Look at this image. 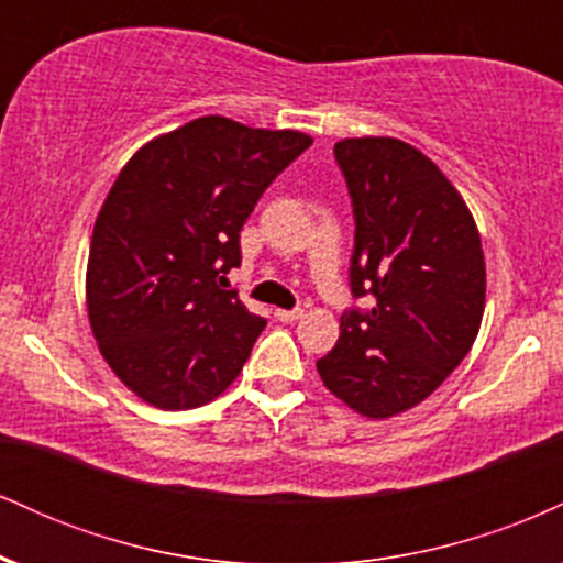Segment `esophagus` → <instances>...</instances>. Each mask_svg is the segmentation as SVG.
I'll return each instance as SVG.
<instances>
[{"label": "esophagus", "instance_id": "esophagus-1", "mask_svg": "<svg viewBox=\"0 0 563 563\" xmlns=\"http://www.w3.org/2000/svg\"><path fill=\"white\" fill-rule=\"evenodd\" d=\"M275 318L280 322H296L303 318V309L296 307V309H275Z\"/></svg>", "mask_w": 563, "mask_h": 563}]
</instances>
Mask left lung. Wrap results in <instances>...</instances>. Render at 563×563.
<instances>
[{
  "label": "left lung",
  "mask_w": 563,
  "mask_h": 563,
  "mask_svg": "<svg viewBox=\"0 0 563 563\" xmlns=\"http://www.w3.org/2000/svg\"><path fill=\"white\" fill-rule=\"evenodd\" d=\"M333 153L354 209L349 283L373 307L341 314L318 373L354 412L384 421L423 402L474 346L482 238L461 192L407 142L349 137Z\"/></svg>",
  "instance_id": "8db88e82"
}]
</instances>
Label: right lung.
<instances>
[{"label":"right lung","mask_w":563,"mask_h":563,"mask_svg":"<svg viewBox=\"0 0 563 563\" xmlns=\"http://www.w3.org/2000/svg\"><path fill=\"white\" fill-rule=\"evenodd\" d=\"M309 145L294 129L203 115L119 172L89 245L87 309L100 354L142 402L190 410L243 371L267 320L224 275L256 200Z\"/></svg>","instance_id":"obj_1"}]
</instances>
